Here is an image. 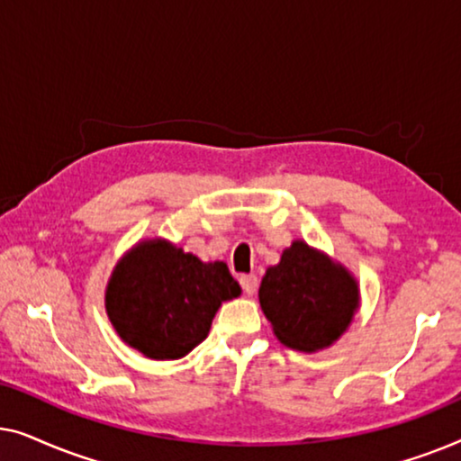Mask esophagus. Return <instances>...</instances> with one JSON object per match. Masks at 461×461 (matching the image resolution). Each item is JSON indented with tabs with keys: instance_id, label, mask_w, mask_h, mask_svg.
<instances>
[{
	"instance_id": "obj_1",
	"label": "esophagus",
	"mask_w": 461,
	"mask_h": 461,
	"mask_svg": "<svg viewBox=\"0 0 461 461\" xmlns=\"http://www.w3.org/2000/svg\"><path fill=\"white\" fill-rule=\"evenodd\" d=\"M241 287L248 295H254L258 289V276L256 275H243L241 276Z\"/></svg>"
}]
</instances>
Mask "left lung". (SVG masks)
I'll return each instance as SVG.
<instances>
[{"label": "left lung", "mask_w": 461, "mask_h": 461, "mask_svg": "<svg viewBox=\"0 0 461 461\" xmlns=\"http://www.w3.org/2000/svg\"><path fill=\"white\" fill-rule=\"evenodd\" d=\"M258 298L276 339L300 352L336 344L361 308L357 276L302 239L267 268Z\"/></svg>", "instance_id": "1"}]
</instances>
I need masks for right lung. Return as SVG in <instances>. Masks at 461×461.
Listing matches in <instances>:
<instances>
[{
	"label": "right lung",
	"mask_w": 461,
	"mask_h": 461,
	"mask_svg": "<svg viewBox=\"0 0 461 461\" xmlns=\"http://www.w3.org/2000/svg\"><path fill=\"white\" fill-rule=\"evenodd\" d=\"M241 295L224 262H203L167 239H142L106 283L104 308L117 336L153 361L186 357L210 333L222 302Z\"/></svg>",
	"instance_id": "1"
}]
</instances>
